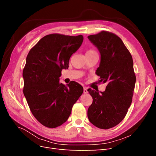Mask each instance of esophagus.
Here are the masks:
<instances>
[{
  "label": "esophagus",
  "mask_w": 156,
  "mask_h": 156,
  "mask_svg": "<svg viewBox=\"0 0 156 156\" xmlns=\"http://www.w3.org/2000/svg\"><path fill=\"white\" fill-rule=\"evenodd\" d=\"M83 92H84V94H87L88 93V90H87V87H84Z\"/></svg>",
  "instance_id": "esophagus-1"
}]
</instances>
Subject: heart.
Listing matches in <instances>:
<instances>
[{
	"label": "heart",
	"mask_w": 156,
	"mask_h": 156,
	"mask_svg": "<svg viewBox=\"0 0 156 156\" xmlns=\"http://www.w3.org/2000/svg\"><path fill=\"white\" fill-rule=\"evenodd\" d=\"M94 52H96V51H94V50H93V49H90V50H88V51L87 52V53H94Z\"/></svg>",
	"instance_id": "heart-1"
}]
</instances>
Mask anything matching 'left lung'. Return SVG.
<instances>
[{"label": "left lung", "instance_id": "1", "mask_svg": "<svg viewBox=\"0 0 156 156\" xmlns=\"http://www.w3.org/2000/svg\"><path fill=\"white\" fill-rule=\"evenodd\" d=\"M88 38L100 51L101 60L96 73L107 83L104 92L88 89L93 99L88 118L98 128L107 129L124 119L131 105L136 82L133 58L120 37L101 31Z\"/></svg>", "mask_w": 156, "mask_h": 156}]
</instances>
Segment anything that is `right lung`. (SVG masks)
Masks as SVG:
<instances>
[{
    "instance_id": "right-lung-1",
    "label": "right lung",
    "mask_w": 156,
    "mask_h": 156,
    "mask_svg": "<svg viewBox=\"0 0 156 156\" xmlns=\"http://www.w3.org/2000/svg\"><path fill=\"white\" fill-rule=\"evenodd\" d=\"M83 36L51 34L44 36L30 50L23 69V94L32 115L49 128L63 124L74 103L83 92V87L71 81H59L62 69L81 47Z\"/></svg>"
}]
</instances>
